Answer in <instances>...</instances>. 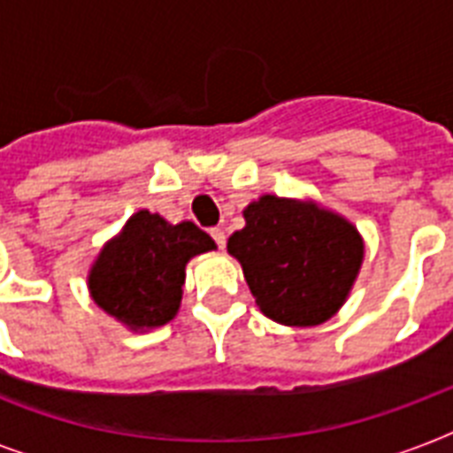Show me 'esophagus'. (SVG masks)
<instances>
[{"mask_svg":"<svg viewBox=\"0 0 453 453\" xmlns=\"http://www.w3.org/2000/svg\"><path fill=\"white\" fill-rule=\"evenodd\" d=\"M209 233H211L213 242H216V247H219V249H226V233H223L220 227H211Z\"/></svg>","mask_w":453,"mask_h":453,"instance_id":"1","label":"esophagus"}]
</instances>
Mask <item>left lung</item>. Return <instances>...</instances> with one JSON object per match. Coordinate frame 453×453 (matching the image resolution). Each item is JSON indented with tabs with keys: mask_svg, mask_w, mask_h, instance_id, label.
I'll return each instance as SVG.
<instances>
[{
	"mask_svg": "<svg viewBox=\"0 0 453 453\" xmlns=\"http://www.w3.org/2000/svg\"><path fill=\"white\" fill-rule=\"evenodd\" d=\"M227 240L256 305L287 326H315L343 305L365 244L345 219L315 204L265 195L244 209Z\"/></svg>",
	"mask_w": 453,
	"mask_h": 453,
	"instance_id": "1",
	"label": "left lung"
}]
</instances>
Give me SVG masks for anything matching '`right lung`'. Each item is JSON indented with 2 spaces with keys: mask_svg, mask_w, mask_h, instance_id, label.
<instances>
[{
  "mask_svg": "<svg viewBox=\"0 0 453 453\" xmlns=\"http://www.w3.org/2000/svg\"><path fill=\"white\" fill-rule=\"evenodd\" d=\"M213 247L211 237L190 220L171 226L143 209L103 247L88 289L108 315L131 329L162 326L180 305L185 263Z\"/></svg>",
  "mask_w": 453,
  "mask_h": 453,
  "instance_id": "add662e5",
  "label": "right lung"
}]
</instances>
